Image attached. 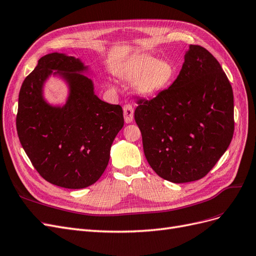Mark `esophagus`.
Returning a JSON list of instances; mask_svg holds the SVG:
<instances>
[{"label": "esophagus", "instance_id": "1", "mask_svg": "<svg viewBox=\"0 0 256 256\" xmlns=\"http://www.w3.org/2000/svg\"><path fill=\"white\" fill-rule=\"evenodd\" d=\"M123 116H124V121L126 123H130L133 121V117H134V110L132 105L130 104H126L123 106Z\"/></svg>", "mask_w": 256, "mask_h": 256}]
</instances>
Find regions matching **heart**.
Wrapping results in <instances>:
<instances>
[{
  "label": "heart",
  "mask_w": 256,
  "mask_h": 256,
  "mask_svg": "<svg viewBox=\"0 0 256 256\" xmlns=\"http://www.w3.org/2000/svg\"><path fill=\"white\" fill-rule=\"evenodd\" d=\"M174 67L167 60H160L152 56L138 57L123 71L126 80H136V92L142 96H152L166 88L174 76Z\"/></svg>",
  "instance_id": "heart-1"
}]
</instances>
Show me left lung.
I'll list each match as a JSON object with an SVG mask.
<instances>
[{
  "instance_id": "8db88e82",
  "label": "left lung",
  "mask_w": 256,
  "mask_h": 256,
  "mask_svg": "<svg viewBox=\"0 0 256 256\" xmlns=\"http://www.w3.org/2000/svg\"><path fill=\"white\" fill-rule=\"evenodd\" d=\"M135 121L158 176L172 183L204 178L234 134L233 89L220 64L192 44L176 80L154 98H140Z\"/></svg>"
}]
</instances>
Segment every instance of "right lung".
<instances>
[{"instance_id":"right-lung-1","label":"right lung","mask_w":256,"mask_h":256,"mask_svg":"<svg viewBox=\"0 0 256 256\" xmlns=\"http://www.w3.org/2000/svg\"><path fill=\"white\" fill-rule=\"evenodd\" d=\"M53 70L68 83L62 107L46 104L45 80ZM78 58L62 53L41 57L24 80L16 126L21 146L32 166L48 183L80 189L96 183L110 160V146L124 124L120 105L100 100Z\"/></svg>"}]
</instances>
